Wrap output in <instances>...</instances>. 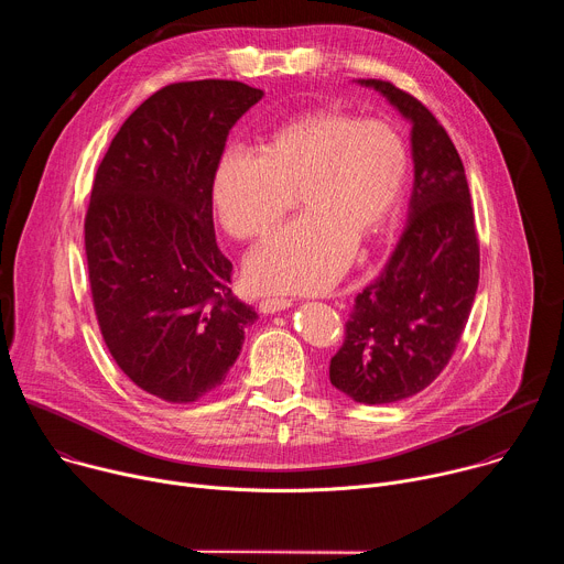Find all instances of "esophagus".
I'll return each mask as SVG.
<instances>
[{"mask_svg": "<svg viewBox=\"0 0 564 564\" xmlns=\"http://www.w3.org/2000/svg\"><path fill=\"white\" fill-rule=\"evenodd\" d=\"M292 305V301L290 299H263L261 303H259V310L263 312V314H274V312H281V310H285V307H290Z\"/></svg>", "mask_w": 564, "mask_h": 564, "instance_id": "34e87169", "label": "esophagus"}]
</instances>
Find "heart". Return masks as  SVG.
<instances>
[{
	"label": "heart",
	"instance_id": "1",
	"mask_svg": "<svg viewBox=\"0 0 564 564\" xmlns=\"http://www.w3.org/2000/svg\"><path fill=\"white\" fill-rule=\"evenodd\" d=\"M409 174L399 131L337 107L303 111L276 127L261 153L227 151L214 174L212 203L238 240L268 234L301 196L299 220L248 257L246 276L261 292L316 294L350 265L355 246L390 223Z\"/></svg>",
	"mask_w": 564,
	"mask_h": 564
}]
</instances>
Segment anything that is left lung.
Here are the masks:
<instances>
[{
  "mask_svg": "<svg viewBox=\"0 0 564 564\" xmlns=\"http://www.w3.org/2000/svg\"><path fill=\"white\" fill-rule=\"evenodd\" d=\"M411 122L409 223L381 274L355 299L330 381L359 404H392L446 368L479 281V246L462 158L437 118L383 79H357Z\"/></svg>",
  "mask_w": 564,
  "mask_h": 564,
  "instance_id": "8db88e82",
  "label": "left lung"
}]
</instances>
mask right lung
Listing matches in <instances>:
<instances>
[{"label":"right lung","instance_id":"add662e5","mask_svg":"<svg viewBox=\"0 0 564 564\" xmlns=\"http://www.w3.org/2000/svg\"><path fill=\"white\" fill-rule=\"evenodd\" d=\"M261 98L234 79L160 89L96 172L85 248L100 333L120 370L170 404L216 390L259 318L229 290L212 183L229 129Z\"/></svg>","mask_w":564,"mask_h":564}]
</instances>
